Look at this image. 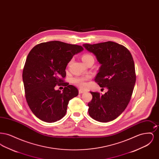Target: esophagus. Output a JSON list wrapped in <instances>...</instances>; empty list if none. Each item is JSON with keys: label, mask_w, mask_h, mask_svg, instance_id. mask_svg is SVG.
<instances>
[{"label": "esophagus", "mask_w": 159, "mask_h": 159, "mask_svg": "<svg viewBox=\"0 0 159 159\" xmlns=\"http://www.w3.org/2000/svg\"><path fill=\"white\" fill-rule=\"evenodd\" d=\"M85 91L83 90V89H80L79 90V93H80V94H81V93H84Z\"/></svg>", "instance_id": "1"}]
</instances>
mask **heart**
<instances>
[{"label":"heart","instance_id":"b5f03b06","mask_svg":"<svg viewBox=\"0 0 159 159\" xmlns=\"http://www.w3.org/2000/svg\"><path fill=\"white\" fill-rule=\"evenodd\" d=\"M82 59L83 62L84 64H86L89 61L93 59V58L91 55L89 53H84V54H83V56L82 57ZM89 77H90L89 76H86V77H76L73 79V82L82 88H85L87 85V84L86 83V80L89 79Z\"/></svg>","mask_w":159,"mask_h":159}]
</instances>
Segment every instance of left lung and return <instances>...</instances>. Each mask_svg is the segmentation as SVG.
<instances>
[{
  "label": "left lung",
  "mask_w": 159,
  "mask_h": 159,
  "mask_svg": "<svg viewBox=\"0 0 159 159\" xmlns=\"http://www.w3.org/2000/svg\"><path fill=\"white\" fill-rule=\"evenodd\" d=\"M83 46L101 64L95 82L108 89L102 95L91 92L88 113L97 121H112L124 111L132 95L136 82L132 56L124 46L111 41Z\"/></svg>",
  "instance_id": "obj_1"
}]
</instances>
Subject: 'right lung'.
Returning a JSON list of instances; mask_svg holds the SVG:
<instances>
[{
  "instance_id": "obj_1",
  "label": "right lung",
  "mask_w": 159,
  "mask_h": 159,
  "mask_svg": "<svg viewBox=\"0 0 159 159\" xmlns=\"http://www.w3.org/2000/svg\"><path fill=\"white\" fill-rule=\"evenodd\" d=\"M83 47L60 41L35 46L29 53L23 71L25 98L31 111L42 121L60 120L66 114L68 102L78 95L77 89L64 82L66 68ZM65 87L55 90L57 84Z\"/></svg>"
}]
</instances>
